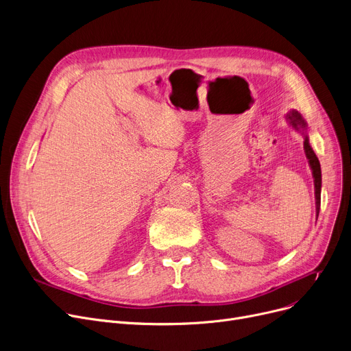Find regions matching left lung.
Wrapping results in <instances>:
<instances>
[{"label":"left lung","instance_id":"8db88e82","mask_svg":"<svg viewBox=\"0 0 351 351\" xmlns=\"http://www.w3.org/2000/svg\"><path fill=\"white\" fill-rule=\"evenodd\" d=\"M286 120L289 121V125L300 132L304 136V141H303V147H304V153L306 157L308 160V166L312 169V174L315 178V198H316V214L319 217V211H320V191H322V170H320V162L319 158L316 157L311 143H308V137L306 134L307 130V123L304 121V119L302 117V114L298 110H291L289 113L286 114Z\"/></svg>","mask_w":351,"mask_h":351}]
</instances>
